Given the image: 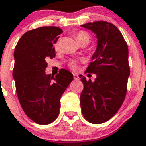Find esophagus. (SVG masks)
<instances>
[{
	"instance_id": "obj_1",
	"label": "esophagus",
	"mask_w": 146,
	"mask_h": 146,
	"mask_svg": "<svg viewBox=\"0 0 146 146\" xmlns=\"http://www.w3.org/2000/svg\"><path fill=\"white\" fill-rule=\"evenodd\" d=\"M74 80H78L79 79V77L77 74H74Z\"/></svg>"
}]
</instances>
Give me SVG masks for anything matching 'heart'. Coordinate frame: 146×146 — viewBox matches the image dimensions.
<instances>
[{
  "label": "heart",
  "instance_id": "heart-1",
  "mask_svg": "<svg viewBox=\"0 0 146 146\" xmlns=\"http://www.w3.org/2000/svg\"><path fill=\"white\" fill-rule=\"evenodd\" d=\"M75 38L79 44L81 42H87L89 43L90 41V34H89L87 32H86V31H81L78 32L75 34ZM59 48H60V42L57 41V42L54 44V48H55L56 50H57L59 49ZM69 66H70V67L72 69H76V68H77V63H76L74 61L71 62Z\"/></svg>",
  "mask_w": 146,
  "mask_h": 146
}]
</instances>
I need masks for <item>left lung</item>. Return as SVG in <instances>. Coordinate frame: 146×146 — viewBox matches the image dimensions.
Instances as JSON below:
<instances>
[{"label": "left lung", "instance_id": "obj_1", "mask_svg": "<svg viewBox=\"0 0 146 146\" xmlns=\"http://www.w3.org/2000/svg\"><path fill=\"white\" fill-rule=\"evenodd\" d=\"M81 27L96 35L97 48L86 72L96 74L95 81L86 80L80 94V107L84 118L92 124L111 119L121 108L127 92L130 75L128 48L119 29L104 21L86 23Z\"/></svg>", "mask_w": 146, "mask_h": 146}]
</instances>
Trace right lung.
<instances>
[{
	"instance_id": "1",
	"label": "right lung",
	"mask_w": 146,
	"mask_h": 146,
	"mask_svg": "<svg viewBox=\"0 0 146 146\" xmlns=\"http://www.w3.org/2000/svg\"><path fill=\"white\" fill-rule=\"evenodd\" d=\"M62 29L42 27L26 32L14 51L13 76L18 98L25 114L39 125H48L58 117L60 98L73 80V74L60 69L55 77L46 74V60L55 57L53 44Z\"/></svg>"
}]
</instances>
